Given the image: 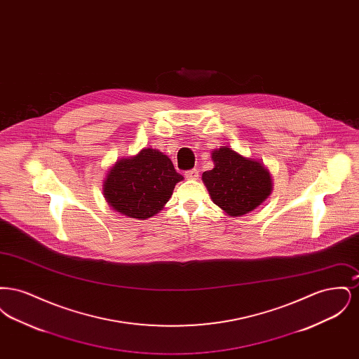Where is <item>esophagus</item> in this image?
I'll return each instance as SVG.
<instances>
[{
    "mask_svg": "<svg viewBox=\"0 0 359 359\" xmlns=\"http://www.w3.org/2000/svg\"><path fill=\"white\" fill-rule=\"evenodd\" d=\"M186 177L187 179H192V180H195V179H198L199 177V171L196 170V168H192V170H189V171H186Z\"/></svg>",
    "mask_w": 359,
    "mask_h": 359,
    "instance_id": "34e87169",
    "label": "esophagus"
}]
</instances>
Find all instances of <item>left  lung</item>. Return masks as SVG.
I'll use <instances>...</instances> for the list:
<instances>
[{"label":"left lung","mask_w":359,"mask_h":359,"mask_svg":"<svg viewBox=\"0 0 359 359\" xmlns=\"http://www.w3.org/2000/svg\"><path fill=\"white\" fill-rule=\"evenodd\" d=\"M212 160L215 167L202 177L214 203L229 215L248 214L269 196L272 180L261 163L227 147L214 151Z\"/></svg>","instance_id":"obj_1"}]
</instances>
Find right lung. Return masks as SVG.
<instances>
[{
	"instance_id": "1",
	"label": "right lung",
	"mask_w": 359,
	"mask_h": 359,
	"mask_svg": "<svg viewBox=\"0 0 359 359\" xmlns=\"http://www.w3.org/2000/svg\"><path fill=\"white\" fill-rule=\"evenodd\" d=\"M180 180L183 176L176 172L170 157L147 148L111 168L103 184L104 198L121 214L147 219L164 207Z\"/></svg>"
}]
</instances>
